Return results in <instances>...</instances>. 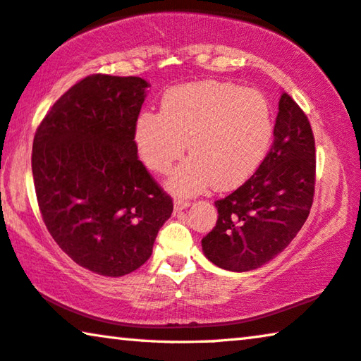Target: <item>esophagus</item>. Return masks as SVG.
I'll return each instance as SVG.
<instances>
[{
  "mask_svg": "<svg viewBox=\"0 0 361 361\" xmlns=\"http://www.w3.org/2000/svg\"><path fill=\"white\" fill-rule=\"evenodd\" d=\"M187 207H190V202L189 200H184V198H176V200H174V210L176 212L185 210Z\"/></svg>",
  "mask_w": 361,
  "mask_h": 361,
  "instance_id": "1",
  "label": "esophagus"
}]
</instances>
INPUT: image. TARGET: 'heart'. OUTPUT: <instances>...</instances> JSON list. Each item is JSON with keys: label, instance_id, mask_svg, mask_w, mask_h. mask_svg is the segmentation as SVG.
Listing matches in <instances>:
<instances>
[{"label": "heart", "instance_id": "obj_1", "mask_svg": "<svg viewBox=\"0 0 361 361\" xmlns=\"http://www.w3.org/2000/svg\"><path fill=\"white\" fill-rule=\"evenodd\" d=\"M274 138L267 97L255 90L224 81H202L164 94L161 112H143L135 142L145 164L166 174L184 156L190 159L168 182L179 195L205 190H233L262 163Z\"/></svg>", "mask_w": 361, "mask_h": 361}]
</instances>
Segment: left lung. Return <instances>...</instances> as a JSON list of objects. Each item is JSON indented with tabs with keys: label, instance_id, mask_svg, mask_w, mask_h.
Listing matches in <instances>:
<instances>
[{
	"label": "left lung",
	"instance_id": "left-lung-1",
	"mask_svg": "<svg viewBox=\"0 0 361 361\" xmlns=\"http://www.w3.org/2000/svg\"><path fill=\"white\" fill-rule=\"evenodd\" d=\"M314 185L311 123L293 97L283 92L267 156L239 189L215 202L216 226L202 239L208 260L233 271L262 267L305 224Z\"/></svg>",
	"mask_w": 361,
	"mask_h": 361
}]
</instances>
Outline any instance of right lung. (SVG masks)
I'll return each instance as SVG.
<instances>
[{"label":"right lung","mask_w":361,"mask_h":361,"mask_svg":"<svg viewBox=\"0 0 361 361\" xmlns=\"http://www.w3.org/2000/svg\"><path fill=\"white\" fill-rule=\"evenodd\" d=\"M148 86L138 76H86L51 106L34 137L42 219L63 252L104 276L142 267L174 208L137 154Z\"/></svg>","instance_id":"add662e5"}]
</instances>
